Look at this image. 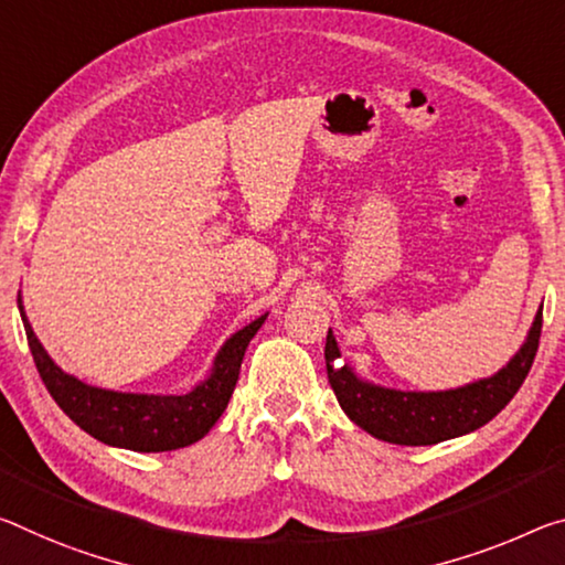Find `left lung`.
Listing matches in <instances>:
<instances>
[{"instance_id": "left-lung-1", "label": "left lung", "mask_w": 565, "mask_h": 565, "mask_svg": "<svg viewBox=\"0 0 565 565\" xmlns=\"http://www.w3.org/2000/svg\"><path fill=\"white\" fill-rule=\"evenodd\" d=\"M543 327V303L523 347L492 377L445 392H402L356 377L352 366L339 362L334 334H327V377L339 405L354 425L392 445H435L468 435L490 423L503 409L531 372Z\"/></svg>"}]
</instances>
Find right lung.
I'll use <instances>...</instances> for the list:
<instances>
[{"mask_svg":"<svg viewBox=\"0 0 565 565\" xmlns=\"http://www.w3.org/2000/svg\"><path fill=\"white\" fill-rule=\"evenodd\" d=\"M17 303H20L34 364L60 409L95 440L136 452L178 450L209 435L234 395L248 342L266 321V315L258 317L226 339L213 360L209 377L195 384L188 395H136V392L93 387L62 372L34 337L32 324L24 317L22 299H17Z\"/></svg>","mask_w":565,"mask_h":565,"instance_id":"obj_1","label":"right lung"}]
</instances>
